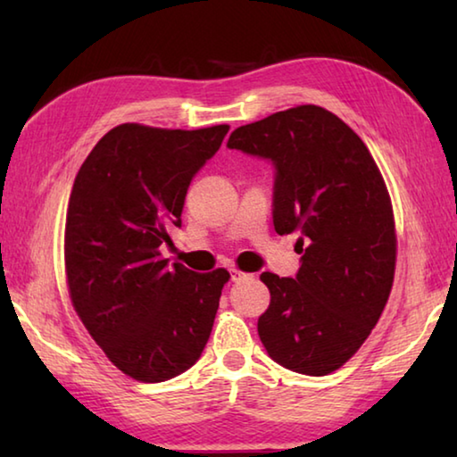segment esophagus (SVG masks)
<instances>
[{"label": "esophagus", "instance_id": "esophagus-1", "mask_svg": "<svg viewBox=\"0 0 457 457\" xmlns=\"http://www.w3.org/2000/svg\"><path fill=\"white\" fill-rule=\"evenodd\" d=\"M229 276H231V280H234V282H239V280H245V278L250 276V274H245V272H242V270H237V268H229Z\"/></svg>", "mask_w": 457, "mask_h": 457}]
</instances>
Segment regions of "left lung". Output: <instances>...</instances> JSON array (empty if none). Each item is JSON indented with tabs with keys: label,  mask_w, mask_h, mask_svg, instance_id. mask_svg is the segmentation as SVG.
<instances>
[{
	"label": "left lung",
	"mask_w": 457,
	"mask_h": 457,
	"mask_svg": "<svg viewBox=\"0 0 457 457\" xmlns=\"http://www.w3.org/2000/svg\"><path fill=\"white\" fill-rule=\"evenodd\" d=\"M228 146L272 163L274 229L300 234L296 276H260L272 296L258 320L262 345L294 373L328 375L361 349L393 286L395 223L383 177L359 135L314 104L237 127Z\"/></svg>",
	"instance_id": "1"
}]
</instances>
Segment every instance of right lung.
Returning a JSON list of instances; mask_svg holds the SVG:
<instances>
[{
	"label": "right lung",
	"mask_w": 457,
	"mask_h": 457,
	"mask_svg": "<svg viewBox=\"0 0 457 457\" xmlns=\"http://www.w3.org/2000/svg\"><path fill=\"white\" fill-rule=\"evenodd\" d=\"M127 122L100 138L68 201L64 260L72 304L122 373L161 383L197 362L228 270L169 264L159 247L181 228L185 195L228 135Z\"/></svg>",
	"instance_id": "right-lung-1"
}]
</instances>
